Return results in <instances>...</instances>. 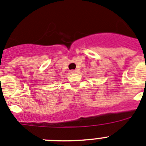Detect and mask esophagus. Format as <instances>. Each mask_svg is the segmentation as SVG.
Returning <instances> with one entry per match:
<instances>
[{
    "label": "esophagus",
    "mask_w": 146,
    "mask_h": 146,
    "mask_svg": "<svg viewBox=\"0 0 146 146\" xmlns=\"http://www.w3.org/2000/svg\"><path fill=\"white\" fill-rule=\"evenodd\" d=\"M76 72H77V71H76V70H74V69H72V70H70V72H70L71 74H74V73H75Z\"/></svg>",
    "instance_id": "34e87169"
}]
</instances>
